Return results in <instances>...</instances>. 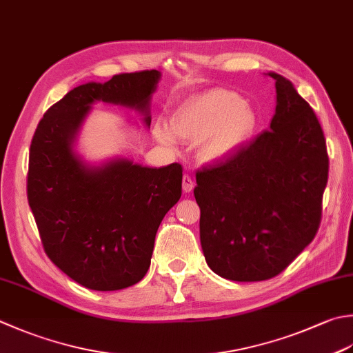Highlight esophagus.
I'll list each match as a JSON object with an SVG mask.
<instances>
[{
	"mask_svg": "<svg viewBox=\"0 0 353 353\" xmlns=\"http://www.w3.org/2000/svg\"><path fill=\"white\" fill-rule=\"evenodd\" d=\"M182 188L185 192H191L192 188H194V182H192V179L190 174H185L182 179Z\"/></svg>",
	"mask_w": 353,
	"mask_h": 353,
	"instance_id": "34e87169",
	"label": "esophagus"
}]
</instances>
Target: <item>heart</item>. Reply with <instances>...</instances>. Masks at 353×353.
Instances as JSON below:
<instances>
[{
    "label": "heart",
    "instance_id": "heart-1",
    "mask_svg": "<svg viewBox=\"0 0 353 353\" xmlns=\"http://www.w3.org/2000/svg\"><path fill=\"white\" fill-rule=\"evenodd\" d=\"M254 114L243 98L226 90H211L190 99L171 119V130L179 139L200 142V157L214 161L230 153L252 133ZM157 139L172 147L170 130L156 128Z\"/></svg>",
    "mask_w": 353,
    "mask_h": 353
}]
</instances>
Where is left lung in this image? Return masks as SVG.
<instances>
[{"label": "left lung", "mask_w": 353, "mask_h": 353, "mask_svg": "<svg viewBox=\"0 0 353 353\" xmlns=\"http://www.w3.org/2000/svg\"><path fill=\"white\" fill-rule=\"evenodd\" d=\"M271 127L226 161L196 172L206 263L234 281L269 280L292 263L321 223L326 139L312 107L279 73Z\"/></svg>", "instance_id": "1"}]
</instances>
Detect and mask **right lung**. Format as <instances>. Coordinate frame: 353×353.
<instances>
[{"mask_svg": "<svg viewBox=\"0 0 353 353\" xmlns=\"http://www.w3.org/2000/svg\"><path fill=\"white\" fill-rule=\"evenodd\" d=\"M161 73L114 74L79 85L47 110L30 143L27 200L47 257L93 291H117L147 274L157 228L182 194V165L113 161L88 168L72 142L94 101L145 113Z\"/></svg>", "mask_w": 353, "mask_h": 353, "instance_id": "add662e5", "label": "right lung"}]
</instances>
